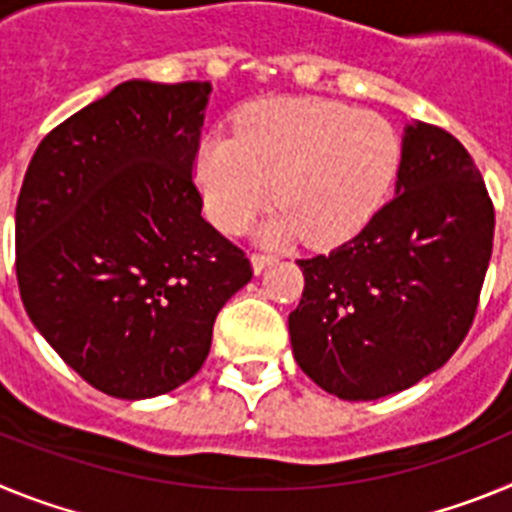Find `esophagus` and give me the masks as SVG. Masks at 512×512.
Here are the masks:
<instances>
[{"mask_svg":"<svg viewBox=\"0 0 512 512\" xmlns=\"http://www.w3.org/2000/svg\"><path fill=\"white\" fill-rule=\"evenodd\" d=\"M271 264H277V256H271V253H253L251 256L253 274H261V271L269 269Z\"/></svg>","mask_w":512,"mask_h":512,"instance_id":"obj_1","label":"esophagus"}]
</instances>
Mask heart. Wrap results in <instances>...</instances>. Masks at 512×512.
Listing matches in <instances>:
<instances>
[{
    "instance_id": "1",
    "label": "heart",
    "mask_w": 512,
    "mask_h": 512,
    "mask_svg": "<svg viewBox=\"0 0 512 512\" xmlns=\"http://www.w3.org/2000/svg\"><path fill=\"white\" fill-rule=\"evenodd\" d=\"M400 158V138L384 117L325 99H282L253 107L235 135L202 140L194 176L220 228L241 230L274 184L282 207L261 228L266 241L305 233L312 246H336L382 210Z\"/></svg>"
}]
</instances>
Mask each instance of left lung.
Instances as JSON below:
<instances>
[{
  "label": "left lung",
  "instance_id": "8db88e82",
  "mask_svg": "<svg viewBox=\"0 0 512 512\" xmlns=\"http://www.w3.org/2000/svg\"><path fill=\"white\" fill-rule=\"evenodd\" d=\"M495 235L482 174L446 130L402 135L395 197L359 235L300 259L289 312L302 372L341 400H379L441 369L469 333Z\"/></svg>",
  "mask_w": 512,
  "mask_h": 512
}]
</instances>
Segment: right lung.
I'll use <instances>...</instances> for the list:
<instances>
[{"instance_id":"right-lung-1","label":"right lung","mask_w":512,"mask_h":512,"mask_svg":"<svg viewBox=\"0 0 512 512\" xmlns=\"http://www.w3.org/2000/svg\"><path fill=\"white\" fill-rule=\"evenodd\" d=\"M210 81H122L45 135L15 210L27 315L79 377L120 400L205 364L217 312L253 271L192 182Z\"/></svg>"}]
</instances>
